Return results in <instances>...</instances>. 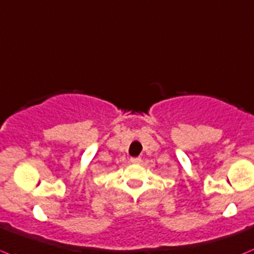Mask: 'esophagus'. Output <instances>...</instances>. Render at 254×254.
Instances as JSON below:
<instances>
[{"label":"esophagus","instance_id":"esophagus-1","mask_svg":"<svg viewBox=\"0 0 254 254\" xmlns=\"http://www.w3.org/2000/svg\"><path fill=\"white\" fill-rule=\"evenodd\" d=\"M130 162H132L133 164H139V163L142 162V159H140L139 157H133L130 158Z\"/></svg>","mask_w":254,"mask_h":254}]
</instances>
